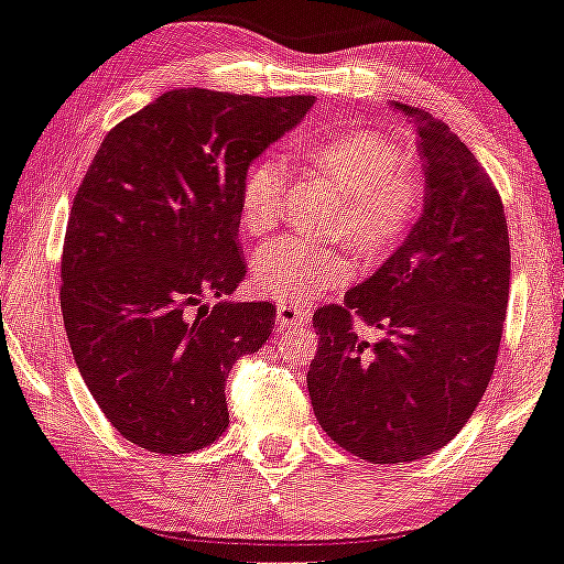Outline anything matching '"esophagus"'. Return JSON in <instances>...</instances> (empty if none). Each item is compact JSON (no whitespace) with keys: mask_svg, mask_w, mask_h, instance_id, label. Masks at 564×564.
Segmentation results:
<instances>
[{"mask_svg":"<svg viewBox=\"0 0 564 564\" xmlns=\"http://www.w3.org/2000/svg\"><path fill=\"white\" fill-rule=\"evenodd\" d=\"M312 312L306 306H293V304H280L276 306V330H290L301 328L308 323Z\"/></svg>","mask_w":564,"mask_h":564,"instance_id":"esophagus-1","label":"esophagus"}]
</instances>
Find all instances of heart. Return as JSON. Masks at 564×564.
I'll use <instances>...</instances> for the list:
<instances>
[{
	"instance_id": "heart-1",
	"label": "heart",
	"mask_w": 564,
	"mask_h": 564,
	"mask_svg": "<svg viewBox=\"0 0 564 564\" xmlns=\"http://www.w3.org/2000/svg\"><path fill=\"white\" fill-rule=\"evenodd\" d=\"M293 153L312 172L323 174L347 193L330 234L347 239L366 263L377 265L395 256L425 212L422 174L405 159L403 148L381 131L301 137ZM284 172L276 161L256 159L239 183V228L265 236L280 223ZM352 274V260L341 247L271 241L256 256L252 280L269 299L306 304L325 290L341 288Z\"/></svg>"
}]
</instances>
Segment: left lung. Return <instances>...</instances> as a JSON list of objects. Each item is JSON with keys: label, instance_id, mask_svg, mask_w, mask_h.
<instances>
[{"label": "left lung", "instance_id": "1", "mask_svg": "<svg viewBox=\"0 0 564 564\" xmlns=\"http://www.w3.org/2000/svg\"><path fill=\"white\" fill-rule=\"evenodd\" d=\"M395 110L420 137L425 212L377 274L314 312L319 344L306 373L325 433L379 465L444 449L470 420L492 379L511 284L498 187L449 126L401 101Z\"/></svg>", "mask_w": 564, "mask_h": 564}]
</instances>
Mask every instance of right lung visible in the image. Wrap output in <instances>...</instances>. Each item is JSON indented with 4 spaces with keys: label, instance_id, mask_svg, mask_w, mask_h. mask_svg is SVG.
<instances>
[{
    "label": "right lung",
    "instance_id": "right-lung-1",
    "mask_svg": "<svg viewBox=\"0 0 564 564\" xmlns=\"http://www.w3.org/2000/svg\"><path fill=\"white\" fill-rule=\"evenodd\" d=\"M312 105L166 90L90 161L64 236V328L90 395L131 444L187 454L226 433L228 371L276 317L269 301H226L247 274L241 174Z\"/></svg>",
    "mask_w": 564,
    "mask_h": 564
}]
</instances>
